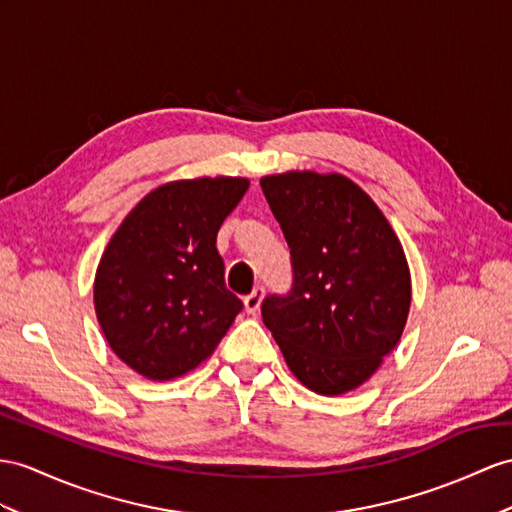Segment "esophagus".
Masks as SVG:
<instances>
[{
    "label": "esophagus",
    "instance_id": "34e87169",
    "mask_svg": "<svg viewBox=\"0 0 512 512\" xmlns=\"http://www.w3.org/2000/svg\"><path fill=\"white\" fill-rule=\"evenodd\" d=\"M263 297H265V289H263V286H256V289L243 299L245 310H247L249 315H256V313H258L260 304H263Z\"/></svg>",
    "mask_w": 512,
    "mask_h": 512
}]
</instances>
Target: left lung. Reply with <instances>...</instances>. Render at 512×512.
<instances>
[{
	"label": "left lung",
	"mask_w": 512,
	"mask_h": 512,
	"mask_svg": "<svg viewBox=\"0 0 512 512\" xmlns=\"http://www.w3.org/2000/svg\"><path fill=\"white\" fill-rule=\"evenodd\" d=\"M260 186L293 265L291 293L265 297V326L310 391H354L402 339L410 310L404 247L376 202L341 173L286 171Z\"/></svg>",
	"instance_id": "left-lung-1"
}]
</instances>
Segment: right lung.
Listing matches in <instances>:
<instances>
[{"label":"right lung","instance_id":"add662e5","mask_svg":"<svg viewBox=\"0 0 512 512\" xmlns=\"http://www.w3.org/2000/svg\"><path fill=\"white\" fill-rule=\"evenodd\" d=\"M247 189V178L230 176L167 182L112 234L95 273V313L110 350L143 378L195 369L241 313L217 232Z\"/></svg>","mask_w":512,"mask_h":512}]
</instances>
